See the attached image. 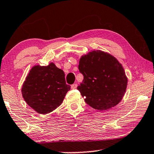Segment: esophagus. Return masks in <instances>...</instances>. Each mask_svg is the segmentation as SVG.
<instances>
[{"instance_id": "esophagus-1", "label": "esophagus", "mask_w": 154, "mask_h": 154, "mask_svg": "<svg viewBox=\"0 0 154 154\" xmlns=\"http://www.w3.org/2000/svg\"><path fill=\"white\" fill-rule=\"evenodd\" d=\"M78 87V85L76 83H74L73 84V85H71V89H76Z\"/></svg>"}]
</instances>
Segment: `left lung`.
<instances>
[{
	"mask_svg": "<svg viewBox=\"0 0 154 154\" xmlns=\"http://www.w3.org/2000/svg\"><path fill=\"white\" fill-rule=\"evenodd\" d=\"M79 69L83 81L77 89L89 106L104 111L121 102L128 79L122 65L114 57L101 50H94L82 56Z\"/></svg>",
	"mask_w": 154,
	"mask_h": 154,
	"instance_id": "left-lung-1",
	"label": "left lung"
}]
</instances>
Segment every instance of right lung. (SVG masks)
Returning <instances> with one entry per match:
<instances>
[{
	"label": "right lung",
	"mask_w": 154,
	"mask_h": 154,
	"mask_svg": "<svg viewBox=\"0 0 154 154\" xmlns=\"http://www.w3.org/2000/svg\"><path fill=\"white\" fill-rule=\"evenodd\" d=\"M71 86L67 85L62 69L54 63L34 66L22 85V96L26 104L41 114L52 112L60 106Z\"/></svg>",
	"instance_id": "obj_1"
}]
</instances>
